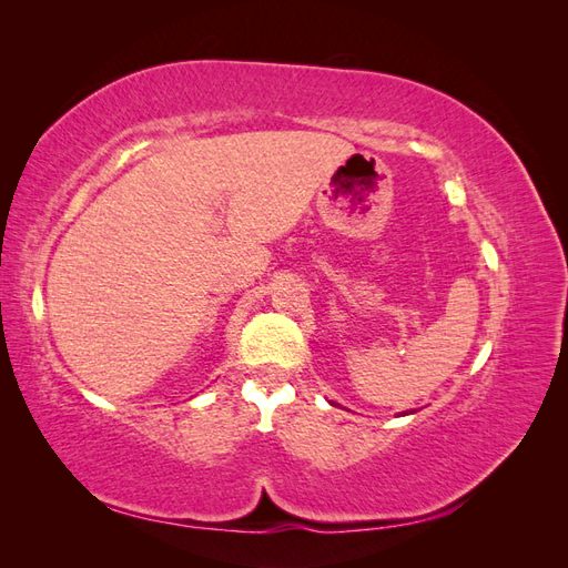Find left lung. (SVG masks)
<instances>
[{"mask_svg":"<svg viewBox=\"0 0 568 568\" xmlns=\"http://www.w3.org/2000/svg\"><path fill=\"white\" fill-rule=\"evenodd\" d=\"M403 415H407V412H403Z\"/></svg>","mask_w":568,"mask_h":568,"instance_id":"8db88e82","label":"left lung"}]
</instances>
